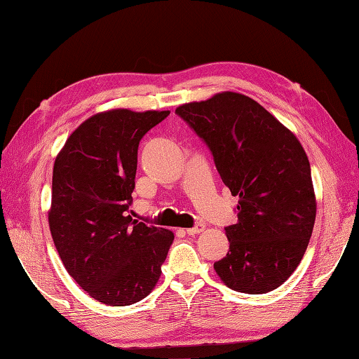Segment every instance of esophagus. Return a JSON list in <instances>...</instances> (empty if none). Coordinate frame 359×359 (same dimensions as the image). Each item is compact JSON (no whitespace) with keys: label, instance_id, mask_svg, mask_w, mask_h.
Segmentation results:
<instances>
[{"label":"esophagus","instance_id":"esophagus-1","mask_svg":"<svg viewBox=\"0 0 359 359\" xmlns=\"http://www.w3.org/2000/svg\"><path fill=\"white\" fill-rule=\"evenodd\" d=\"M205 230V226L203 225H196V226H193V228H188L187 230V234H189V236H194V234H199V233H202Z\"/></svg>","mask_w":359,"mask_h":359}]
</instances>
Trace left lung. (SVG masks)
Returning <instances> with one entry per match:
<instances>
[{
	"mask_svg": "<svg viewBox=\"0 0 359 359\" xmlns=\"http://www.w3.org/2000/svg\"><path fill=\"white\" fill-rule=\"evenodd\" d=\"M207 143L217 171L239 196L238 222L225 228L230 250L215 264L224 284L262 294L292 276L306 253L316 199L306 151L253 98L220 93L175 109Z\"/></svg>",
	"mask_w": 359,
	"mask_h": 359,
	"instance_id": "obj_1",
	"label": "left lung"
}]
</instances>
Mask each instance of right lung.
<instances>
[{"label":"right lung","mask_w":359,"mask_h":359,"mask_svg":"<svg viewBox=\"0 0 359 359\" xmlns=\"http://www.w3.org/2000/svg\"><path fill=\"white\" fill-rule=\"evenodd\" d=\"M170 111L112 109L75 129L53 163L49 228L65 269L95 301L131 306L162 273L174 234L129 216L142 137Z\"/></svg>","instance_id":"1"}]
</instances>
